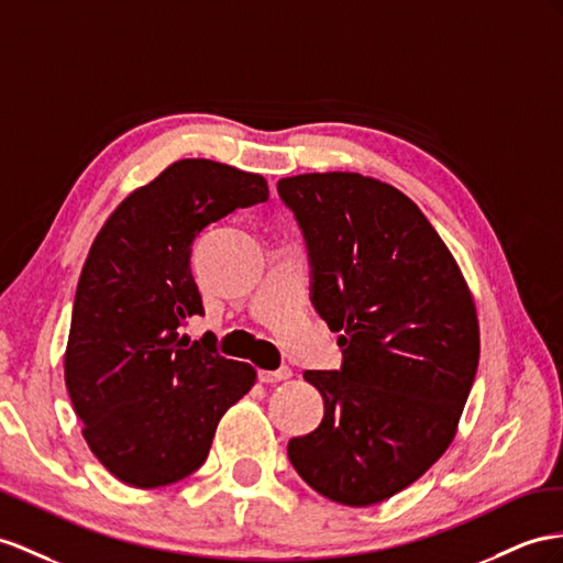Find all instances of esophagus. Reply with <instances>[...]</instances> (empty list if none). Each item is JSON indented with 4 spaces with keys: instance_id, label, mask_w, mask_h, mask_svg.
<instances>
[{
    "instance_id": "34e87169",
    "label": "esophagus",
    "mask_w": 563,
    "mask_h": 563,
    "mask_svg": "<svg viewBox=\"0 0 563 563\" xmlns=\"http://www.w3.org/2000/svg\"><path fill=\"white\" fill-rule=\"evenodd\" d=\"M292 378V371L283 366L278 371H262L258 373V380L262 383H283V380H290Z\"/></svg>"
}]
</instances>
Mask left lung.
<instances>
[{
    "mask_svg": "<svg viewBox=\"0 0 563 563\" xmlns=\"http://www.w3.org/2000/svg\"><path fill=\"white\" fill-rule=\"evenodd\" d=\"M307 244L311 305L342 366L307 371L323 421L287 442L323 497L371 507L435 464L478 371L475 305L450 250L393 185L358 173L278 180Z\"/></svg>",
    "mask_w": 563,
    "mask_h": 563,
    "instance_id": "obj_1",
    "label": "left lung"
}]
</instances>
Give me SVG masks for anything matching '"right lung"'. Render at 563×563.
Listing matches in <instances>:
<instances>
[{
  "label": "right lung",
  "instance_id": "right-lung-1",
  "mask_svg": "<svg viewBox=\"0 0 563 563\" xmlns=\"http://www.w3.org/2000/svg\"><path fill=\"white\" fill-rule=\"evenodd\" d=\"M268 199L262 176L183 158L128 195L99 230L78 280L66 387L82 435L125 485L178 483L209 456L216 426L256 373L180 335L205 316L192 278L195 238Z\"/></svg>",
  "mask_w": 563,
  "mask_h": 563
}]
</instances>
